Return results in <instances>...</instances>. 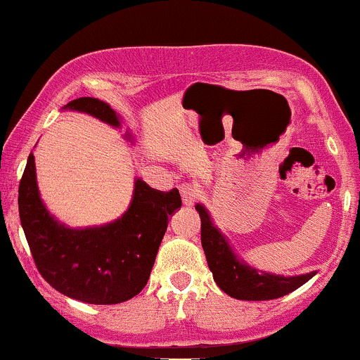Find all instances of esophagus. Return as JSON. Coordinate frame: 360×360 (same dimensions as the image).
<instances>
[{
  "instance_id": "obj_1",
  "label": "esophagus",
  "mask_w": 360,
  "mask_h": 360,
  "mask_svg": "<svg viewBox=\"0 0 360 360\" xmlns=\"http://www.w3.org/2000/svg\"><path fill=\"white\" fill-rule=\"evenodd\" d=\"M179 191L181 196H183L184 205H193L198 200V196H200V188L193 183H183L179 186Z\"/></svg>"
}]
</instances>
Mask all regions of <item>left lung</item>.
I'll return each instance as SVG.
<instances>
[{
	"instance_id": "left-lung-1",
	"label": "left lung",
	"mask_w": 360,
	"mask_h": 360,
	"mask_svg": "<svg viewBox=\"0 0 360 360\" xmlns=\"http://www.w3.org/2000/svg\"><path fill=\"white\" fill-rule=\"evenodd\" d=\"M196 212L201 218V245H203L210 271L213 272L214 283L221 291L235 300L243 301H264L286 296L295 289L303 286L316 272L303 276H283L266 274L254 267H249L242 260L235 257L230 243L213 226L212 218L201 205H196Z\"/></svg>"
}]
</instances>
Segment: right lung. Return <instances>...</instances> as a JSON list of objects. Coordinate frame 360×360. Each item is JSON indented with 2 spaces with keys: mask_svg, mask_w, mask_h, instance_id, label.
Masks as SVG:
<instances>
[{
  "mask_svg": "<svg viewBox=\"0 0 360 360\" xmlns=\"http://www.w3.org/2000/svg\"><path fill=\"white\" fill-rule=\"evenodd\" d=\"M64 108L120 125L108 103L96 98H77ZM179 206L177 188L159 191L137 179L130 208L120 220L72 230L53 220L40 200L32 152L18 186L20 220L40 276L62 295L91 304L123 303L146 288L167 218Z\"/></svg>",
  "mask_w": 360,
  "mask_h": 360,
  "instance_id": "right-lung-1",
  "label": "right lung"
}]
</instances>
